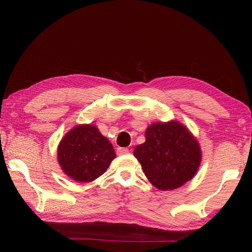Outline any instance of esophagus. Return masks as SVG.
Wrapping results in <instances>:
<instances>
[{"label":"esophagus","mask_w":252,"mask_h":252,"mask_svg":"<svg viewBox=\"0 0 252 252\" xmlns=\"http://www.w3.org/2000/svg\"><path fill=\"white\" fill-rule=\"evenodd\" d=\"M126 153H129V149L127 148H118L117 149V155H119V156L126 155Z\"/></svg>","instance_id":"1"}]
</instances>
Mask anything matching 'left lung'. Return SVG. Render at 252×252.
<instances>
[{"mask_svg": "<svg viewBox=\"0 0 252 252\" xmlns=\"http://www.w3.org/2000/svg\"><path fill=\"white\" fill-rule=\"evenodd\" d=\"M144 136L146 142L136 146L133 153L156 188L162 191L178 189L195 176L202 159L201 148L182 123H152Z\"/></svg>", "mask_w": 252, "mask_h": 252, "instance_id": "obj_1", "label": "left lung"}]
</instances>
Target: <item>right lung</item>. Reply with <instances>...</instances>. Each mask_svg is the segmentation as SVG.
<instances>
[{
    "mask_svg": "<svg viewBox=\"0 0 252 252\" xmlns=\"http://www.w3.org/2000/svg\"><path fill=\"white\" fill-rule=\"evenodd\" d=\"M116 152L95 126L79 125L63 136L58 161L67 177L76 182H91L109 168Z\"/></svg>",
    "mask_w": 252,
    "mask_h": 252,
    "instance_id": "obj_1",
    "label": "right lung"
}]
</instances>
